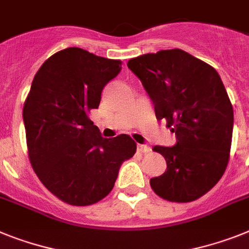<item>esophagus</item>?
<instances>
[{"mask_svg":"<svg viewBox=\"0 0 249 249\" xmlns=\"http://www.w3.org/2000/svg\"><path fill=\"white\" fill-rule=\"evenodd\" d=\"M137 147H138V150H139L141 153H148V152L150 150V148L148 147L147 144H138Z\"/></svg>","mask_w":249,"mask_h":249,"instance_id":"1","label":"esophagus"}]
</instances>
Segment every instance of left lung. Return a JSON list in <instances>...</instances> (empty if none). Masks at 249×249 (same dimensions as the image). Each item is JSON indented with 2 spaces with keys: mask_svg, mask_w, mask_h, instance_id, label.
<instances>
[{
  "mask_svg": "<svg viewBox=\"0 0 249 249\" xmlns=\"http://www.w3.org/2000/svg\"><path fill=\"white\" fill-rule=\"evenodd\" d=\"M153 101L157 120L176 134L173 147L156 145L167 170L150 178L153 191L172 202L205 195L229 160L233 106L218 72L181 49L160 50L128 62Z\"/></svg>",
  "mask_w": 249,
  "mask_h": 249,
  "instance_id": "obj_1",
  "label": "left lung"
}]
</instances>
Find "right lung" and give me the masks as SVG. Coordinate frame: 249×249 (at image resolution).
<instances>
[{
	"instance_id": "1",
	"label": "right lung",
	"mask_w": 249,
	"mask_h": 249,
	"mask_svg": "<svg viewBox=\"0 0 249 249\" xmlns=\"http://www.w3.org/2000/svg\"><path fill=\"white\" fill-rule=\"evenodd\" d=\"M121 60L67 48L39 68L25 100L29 160L36 176L59 200L92 205L110 194L124 160L137 152L129 135L102 138L89 118Z\"/></svg>"
}]
</instances>
